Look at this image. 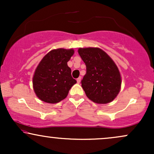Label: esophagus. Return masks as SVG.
<instances>
[{
    "mask_svg": "<svg viewBox=\"0 0 154 154\" xmlns=\"http://www.w3.org/2000/svg\"><path fill=\"white\" fill-rule=\"evenodd\" d=\"M77 83H80V82H81V77H79L77 79Z\"/></svg>",
    "mask_w": 154,
    "mask_h": 154,
    "instance_id": "34e87169",
    "label": "esophagus"
}]
</instances>
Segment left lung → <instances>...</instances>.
I'll list each match as a JSON object with an SVG mask.
<instances>
[{
  "instance_id": "8db88e82",
  "label": "left lung",
  "mask_w": 154,
  "mask_h": 154,
  "mask_svg": "<svg viewBox=\"0 0 154 154\" xmlns=\"http://www.w3.org/2000/svg\"><path fill=\"white\" fill-rule=\"evenodd\" d=\"M78 53L86 65L81 83L87 97L96 103H110L121 88V75L116 63L98 48H80Z\"/></svg>"
}]
</instances>
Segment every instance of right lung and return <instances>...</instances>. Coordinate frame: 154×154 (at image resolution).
Instances as JSON below:
<instances>
[{"label":"right lung","mask_w":154,"mask_h":154,"mask_svg":"<svg viewBox=\"0 0 154 154\" xmlns=\"http://www.w3.org/2000/svg\"><path fill=\"white\" fill-rule=\"evenodd\" d=\"M74 53L73 49H54L40 61L32 78L33 89L38 98L46 103H56L67 96L77 82L67 65Z\"/></svg>","instance_id":"obj_1"}]
</instances>
